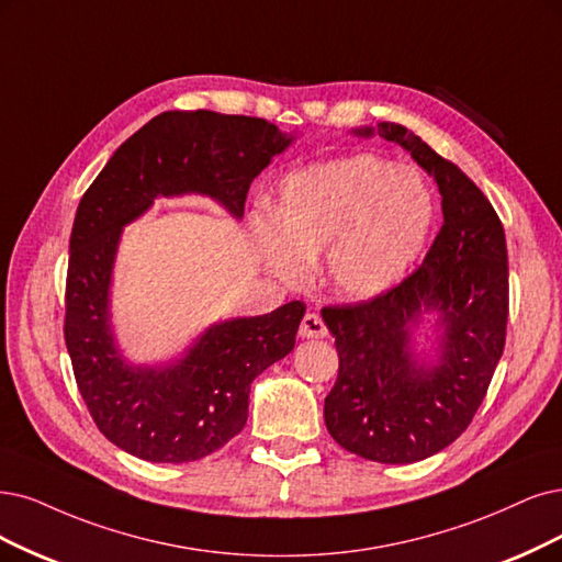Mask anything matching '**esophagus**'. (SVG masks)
<instances>
[{
  "label": "esophagus",
  "instance_id": "obj_1",
  "mask_svg": "<svg viewBox=\"0 0 562 562\" xmlns=\"http://www.w3.org/2000/svg\"><path fill=\"white\" fill-rule=\"evenodd\" d=\"M299 334H301V338H326L328 336V328H326V324L322 322L319 315L307 313L303 317V322H301Z\"/></svg>",
  "mask_w": 562,
  "mask_h": 562
}]
</instances>
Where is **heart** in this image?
I'll use <instances>...</instances> for the list:
<instances>
[{"label":"heart","instance_id":"obj_1","mask_svg":"<svg viewBox=\"0 0 562 562\" xmlns=\"http://www.w3.org/2000/svg\"><path fill=\"white\" fill-rule=\"evenodd\" d=\"M432 224V196L409 166L347 155L286 173L273 211L257 207L247 228L270 276L307 282L324 255V280L347 301H370L401 284Z\"/></svg>","mask_w":562,"mask_h":562}]
</instances>
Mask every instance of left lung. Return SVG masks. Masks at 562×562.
<instances>
[{
  "mask_svg": "<svg viewBox=\"0 0 562 562\" xmlns=\"http://www.w3.org/2000/svg\"><path fill=\"white\" fill-rule=\"evenodd\" d=\"M351 134L407 150L438 184L445 222L424 263L398 286L368 303L322 310L340 357L324 422L330 438L361 459L417 463L468 428L503 357L505 228L480 187L403 124ZM426 318L436 330L428 356L413 336Z\"/></svg>",
  "mask_w": 562,
  "mask_h": 562,
  "instance_id": "left-lung-1",
  "label": "left lung"
}]
</instances>
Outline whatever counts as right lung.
I'll return each instance as SVG.
<instances>
[{"mask_svg": "<svg viewBox=\"0 0 562 562\" xmlns=\"http://www.w3.org/2000/svg\"><path fill=\"white\" fill-rule=\"evenodd\" d=\"M294 138L261 117L166 111L120 145L78 203L65 340L97 428L136 459L190 463L236 438L249 386L294 349L305 305L215 322L171 361L136 363L124 357L111 310L124 226L157 199L187 194L240 220L249 184Z\"/></svg>", "mask_w": 562, "mask_h": 562, "instance_id": "right-lung-1", "label": "right lung"}]
</instances>
